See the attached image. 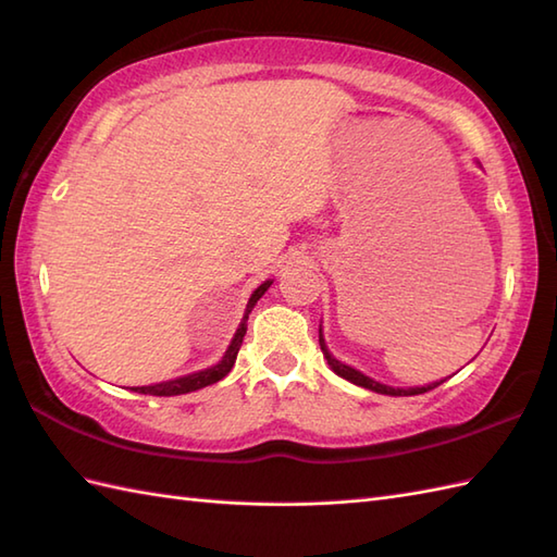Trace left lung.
Segmentation results:
<instances>
[{
	"instance_id": "8db88e82",
	"label": "left lung",
	"mask_w": 557,
	"mask_h": 557,
	"mask_svg": "<svg viewBox=\"0 0 557 557\" xmlns=\"http://www.w3.org/2000/svg\"><path fill=\"white\" fill-rule=\"evenodd\" d=\"M318 342H321V349H323V357L327 359V363H330V369H333L339 377H345V381H349V383H354V385H359V387H366V389H373V393H381V395H393V397H409V395H423V393H429V389H433V387H437L441 383H431V385H425V387H389V385H383V383H377V381H373V377H369V375H363L361 371H357V369H351V366H347V363H342V361H337L333 354L327 351V347H325V339H323V330H318Z\"/></svg>"
}]
</instances>
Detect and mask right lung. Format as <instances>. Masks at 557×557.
I'll return each instance as SVG.
<instances>
[{
  "label": "right lung",
  "instance_id": "obj_1",
  "mask_svg": "<svg viewBox=\"0 0 557 557\" xmlns=\"http://www.w3.org/2000/svg\"><path fill=\"white\" fill-rule=\"evenodd\" d=\"M270 285H272V280H265L263 285H260V287L251 294V299H248V304H246V313H244V318H242V325L236 327V335L232 337L227 351H224V357H222L215 366H210V369H206V371H198V373H188V375H182V377H174V381H164V383H156V385H144V387H132L134 393H140V395H156V397H172V395L194 393V389H200V387H206V385H212V383L222 381V377L232 371V366H234V361H236V354H239V347H242L244 335H246L248 313L253 311V306H256L258 299L263 297V294L268 292Z\"/></svg>",
  "mask_w": 557,
  "mask_h": 557
}]
</instances>
